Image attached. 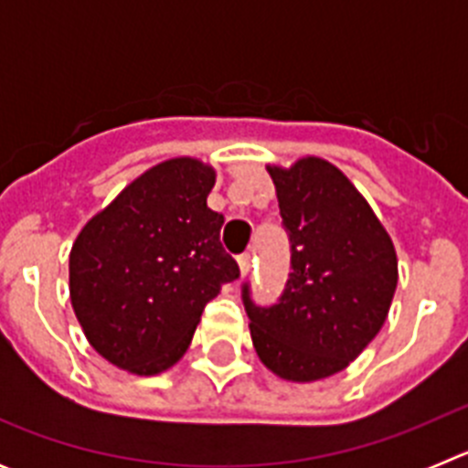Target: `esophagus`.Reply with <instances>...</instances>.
<instances>
[{"label": "esophagus", "mask_w": 468, "mask_h": 468, "mask_svg": "<svg viewBox=\"0 0 468 468\" xmlns=\"http://www.w3.org/2000/svg\"><path fill=\"white\" fill-rule=\"evenodd\" d=\"M250 267H253V255H250V253H241V255H239V270H241L243 276H246L248 271H250Z\"/></svg>", "instance_id": "1"}]
</instances>
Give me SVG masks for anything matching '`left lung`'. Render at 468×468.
<instances>
[{
  "label": "left lung",
  "mask_w": 468,
  "mask_h": 468,
  "mask_svg": "<svg viewBox=\"0 0 468 468\" xmlns=\"http://www.w3.org/2000/svg\"><path fill=\"white\" fill-rule=\"evenodd\" d=\"M291 241V274L279 300L260 307L241 285L260 361L281 379L340 373L373 342L399 283L394 243L340 168L307 156L267 168Z\"/></svg>",
  "instance_id": "1"
}]
</instances>
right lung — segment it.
Masks as SVG:
<instances>
[{
  "label": "right lung",
  "instance_id": "1",
  "mask_svg": "<svg viewBox=\"0 0 468 468\" xmlns=\"http://www.w3.org/2000/svg\"><path fill=\"white\" fill-rule=\"evenodd\" d=\"M213 185L201 161H164L74 241V314L90 346L122 370L156 375L180 361L206 304L241 274L220 243L225 218L206 204Z\"/></svg>",
  "mask_w": 468,
  "mask_h": 468
}]
</instances>
